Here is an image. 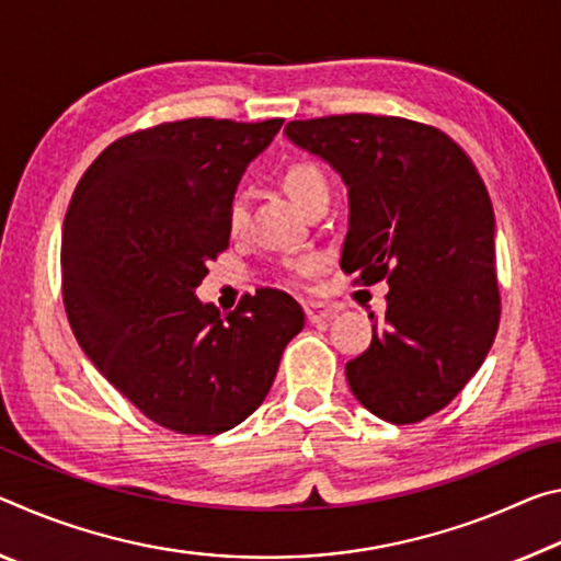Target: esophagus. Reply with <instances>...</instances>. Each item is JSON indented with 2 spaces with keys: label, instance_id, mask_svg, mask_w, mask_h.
Listing matches in <instances>:
<instances>
[{
  "label": "esophagus",
  "instance_id": "esophagus-1",
  "mask_svg": "<svg viewBox=\"0 0 561 561\" xmlns=\"http://www.w3.org/2000/svg\"><path fill=\"white\" fill-rule=\"evenodd\" d=\"M302 310H306V318L310 320V323H323V320L333 316V308L323 306V302H306Z\"/></svg>",
  "mask_w": 561,
  "mask_h": 561
}]
</instances>
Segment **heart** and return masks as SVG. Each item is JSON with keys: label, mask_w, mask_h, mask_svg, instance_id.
<instances>
[{"label": "heart", "mask_w": 561, "mask_h": 561, "mask_svg": "<svg viewBox=\"0 0 561 561\" xmlns=\"http://www.w3.org/2000/svg\"><path fill=\"white\" fill-rule=\"evenodd\" d=\"M280 186L293 198V204L302 210L320 204V201H330V181L325 176V171L313 161L288 163V167L280 171ZM245 220H248V196L243 191H238V194H233L231 204H228V214H226L228 231L238 233L245 226ZM296 268L300 273L316 271L318 259H300L296 263Z\"/></svg>", "instance_id": "obj_1"}]
</instances>
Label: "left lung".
Segmentation results:
<instances>
[{
    "label": "left lung",
    "instance_id": "left-lung-1",
    "mask_svg": "<svg viewBox=\"0 0 561 561\" xmlns=\"http://www.w3.org/2000/svg\"><path fill=\"white\" fill-rule=\"evenodd\" d=\"M286 136L345 181L341 268L360 286H390L370 347L345 365L353 394L392 425L435 415L480 370L500 328L484 181L447 134L410 118L323 116L290 122Z\"/></svg>",
    "mask_w": 561,
    "mask_h": 561
}]
</instances>
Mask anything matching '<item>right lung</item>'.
<instances>
[{
	"instance_id": "obj_1",
	"label": "right lung",
	"mask_w": 561,
	"mask_h": 561,
	"mask_svg": "<svg viewBox=\"0 0 561 561\" xmlns=\"http://www.w3.org/2000/svg\"><path fill=\"white\" fill-rule=\"evenodd\" d=\"M283 118H183L106 146L64 218L61 293L81 351L156 425L218 435L268 394L306 325L288 293L261 288L220 316L196 288L228 248L243 171Z\"/></svg>"
}]
</instances>
